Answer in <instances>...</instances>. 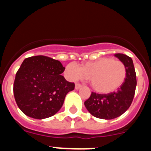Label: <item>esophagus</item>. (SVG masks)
Wrapping results in <instances>:
<instances>
[{
	"instance_id": "obj_1",
	"label": "esophagus",
	"mask_w": 151,
	"mask_h": 151,
	"mask_svg": "<svg viewBox=\"0 0 151 151\" xmlns=\"http://www.w3.org/2000/svg\"><path fill=\"white\" fill-rule=\"evenodd\" d=\"M82 84L76 83V86H75V88H76V89H78V88H80L82 87Z\"/></svg>"
}]
</instances>
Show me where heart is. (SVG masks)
<instances>
[{
  "label": "heart",
  "instance_id": "obj_1",
  "mask_svg": "<svg viewBox=\"0 0 151 151\" xmlns=\"http://www.w3.org/2000/svg\"><path fill=\"white\" fill-rule=\"evenodd\" d=\"M64 73L71 81L88 78L96 91L109 94L123 85L127 77V68L122 60L112 57H102L80 66L74 63L68 64Z\"/></svg>",
  "mask_w": 151,
  "mask_h": 151
}]
</instances>
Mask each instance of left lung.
<instances>
[{
  "label": "left lung",
  "instance_id": "8db88e82",
  "mask_svg": "<svg viewBox=\"0 0 151 151\" xmlns=\"http://www.w3.org/2000/svg\"><path fill=\"white\" fill-rule=\"evenodd\" d=\"M127 68L125 82L117 91L110 94H97L91 92L85 106L92 116L103 119H112L123 114L131 106L135 93L137 80L133 61L123 54H116Z\"/></svg>",
  "mask_w": 151,
  "mask_h": 151
}]
</instances>
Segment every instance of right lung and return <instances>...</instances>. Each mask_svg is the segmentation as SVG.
I'll list each match as a JSON object with an SVG mask.
<instances>
[{"mask_svg": "<svg viewBox=\"0 0 151 151\" xmlns=\"http://www.w3.org/2000/svg\"><path fill=\"white\" fill-rule=\"evenodd\" d=\"M64 70L59 60L46 56L24 60L13 83L14 98L24 114L41 119L59 111L68 92L75 88L61 76Z\"/></svg>", "mask_w": 151, "mask_h": 151, "instance_id": "1", "label": "right lung"}]
</instances>
